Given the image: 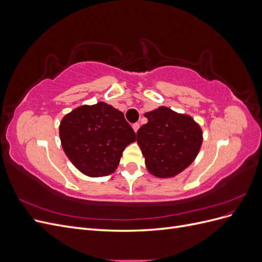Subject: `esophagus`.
Returning <instances> with one entry per match:
<instances>
[{"instance_id":"esophagus-1","label":"esophagus","mask_w":262,"mask_h":262,"mask_svg":"<svg viewBox=\"0 0 262 262\" xmlns=\"http://www.w3.org/2000/svg\"><path fill=\"white\" fill-rule=\"evenodd\" d=\"M132 128H133V130H134V132H138V130H139V128H140V124L139 123H134L133 125H132Z\"/></svg>"}]
</instances>
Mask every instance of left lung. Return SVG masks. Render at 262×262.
I'll return each instance as SVG.
<instances>
[{"mask_svg": "<svg viewBox=\"0 0 262 262\" xmlns=\"http://www.w3.org/2000/svg\"><path fill=\"white\" fill-rule=\"evenodd\" d=\"M147 123L137 132L138 144L149 173L171 178L192 164L200 152L203 133L199 123L186 114L161 106L144 115Z\"/></svg>", "mask_w": 262, "mask_h": 262, "instance_id": "1", "label": "left lung"}]
</instances>
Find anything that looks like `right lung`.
<instances>
[{
  "label": "right lung",
  "instance_id": "1",
  "mask_svg": "<svg viewBox=\"0 0 262 262\" xmlns=\"http://www.w3.org/2000/svg\"><path fill=\"white\" fill-rule=\"evenodd\" d=\"M59 136L71 163L89 177L116 171L124 148L136 142V133L123 114L104 101L82 105L67 114Z\"/></svg>",
  "mask_w": 262,
  "mask_h": 262
}]
</instances>
